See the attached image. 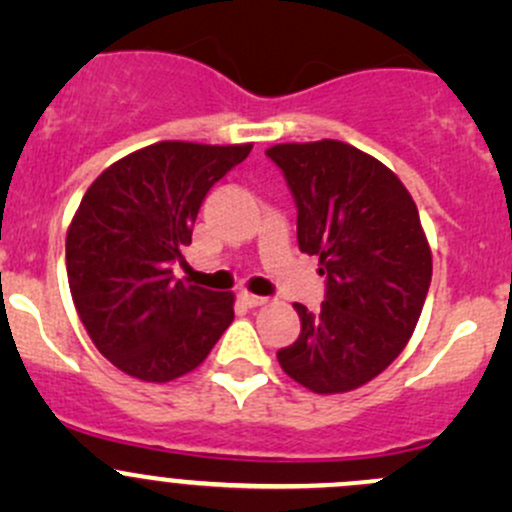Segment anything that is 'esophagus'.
<instances>
[{"mask_svg": "<svg viewBox=\"0 0 512 512\" xmlns=\"http://www.w3.org/2000/svg\"><path fill=\"white\" fill-rule=\"evenodd\" d=\"M237 299H240L245 307H260V304L267 302L265 297H257V294H250V292H240V294H237Z\"/></svg>", "mask_w": 512, "mask_h": 512, "instance_id": "obj_1", "label": "esophagus"}]
</instances>
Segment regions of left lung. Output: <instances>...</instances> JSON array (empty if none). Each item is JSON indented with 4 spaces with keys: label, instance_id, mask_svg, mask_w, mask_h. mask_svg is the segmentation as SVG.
Masks as SVG:
<instances>
[{
    "label": "left lung",
    "instance_id": "1",
    "mask_svg": "<svg viewBox=\"0 0 512 512\" xmlns=\"http://www.w3.org/2000/svg\"><path fill=\"white\" fill-rule=\"evenodd\" d=\"M297 205L299 250L319 257L322 307L294 302L302 332L277 352L285 374L314 394H342L386 369L414 334L431 250L409 190L342 141L267 151Z\"/></svg>",
    "mask_w": 512,
    "mask_h": 512
}]
</instances>
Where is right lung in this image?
Masks as SVG:
<instances>
[{"instance_id":"right-lung-1","label":"right lung","mask_w":512,"mask_h":512,"mask_svg":"<svg viewBox=\"0 0 512 512\" xmlns=\"http://www.w3.org/2000/svg\"><path fill=\"white\" fill-rule=\"evenodd\" d=\"M252 146L163 141L103 170L69 235L66 275L96 349L141 381L178 379L235 319L230 292L175 280L205 195Z\"/></svg>"}]
</instances>
